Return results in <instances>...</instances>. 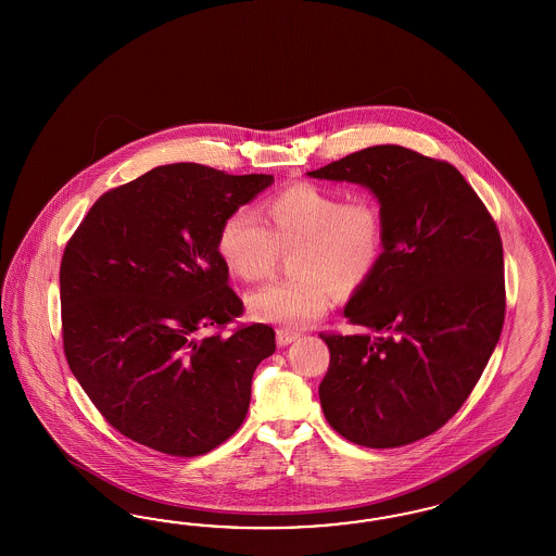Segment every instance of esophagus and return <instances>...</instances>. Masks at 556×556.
Masks as SVG:
<instances>
[{
    "label": "esophagus",
    "mask_w": 556,
    "mask_h": 556,
    "mask_svg": "<svg viewBox=\"0 0 556 556\" xmlns=\"http://www.w3.org/2000/svg\"><path fill=\"white\" fill-rule=\"evenodd\" d=\"M298 338H300V334L293 332V330H287V328H279V330H277V344H279V346H287V344L295 342Z\"/></svg>",
    "instance_id": "esophagus-1"
}]
</instances>
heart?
<instances>
[{"label": "heart", "instance_id": "heart-1", "mask_svg": "<svg viewBox=\"0 0 556 556\" xmlns=\"http://www.w3.org/2000/svg\"><path fill=\"white\" fill-rule=\"evenodd\" d=\"M265 222L235 210L222 222L218 254L242 281L267 279L281 251L293 254L295 279L256 289L247 298L254 320L305 328L320 320L340 295H351L379 267L386 224L369 198L342 200L314 184H291L263 203Z\"/></svg>", "mask_w": 556, "mask_h": 556}]
</instances>
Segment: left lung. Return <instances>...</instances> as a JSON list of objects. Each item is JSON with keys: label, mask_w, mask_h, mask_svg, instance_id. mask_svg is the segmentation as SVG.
<instances>
[{"label": "left lung", "mask_w": 556, "mask_h": 556, "mask_svg": "<svg viewBox=\"0 0 556 556\" xmlns=\"http://www.w3.org/2000/svg\"><path fill=\"white\" fill-rule=\"evenodd\" d=\"M381 203L379 267L344 316L369 332H321L320 404L340 437L397 448L434 434L471 395L505 318L504 249L488 207L451 163L397 144L307 173Z\"/></svg>", "instance_id": "left-lung-1"}]
</instances>
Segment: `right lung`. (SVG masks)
I'll use <instances>...</instances> for the list:
<instances>
[{"mask_svg": "<svg viewBox=\"0 0 556 556\" xmlns=\"http://www.w3.org/2000/svg\"><path fill=\"white\" fill-rule=\"evenodd\" d=\"M270 184L273 175L163 165L105 191L71 236L59 275L63 349L119 434L200 456L247 418L275 332H215L242 314L216 244L222 222ZM202 329L213 332L198 339Z\"/></svg>", "mask_w": 556, "mask_h": 556, "instance_id": "obj_1", "label": "right lung"}]
</instances>
